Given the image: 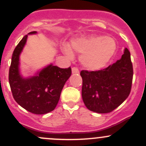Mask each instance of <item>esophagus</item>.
<instances>
[{"label":"esophagus","mask_w":146,"mask_h":146,"mask_svg":"<svg viewBox=\"0 0 146 146\" xmlns=\"http://www.w3.org/2000/svg\"><path fill=\"white\" fill-rule=\"evenodd\" d=\"M72 73L73 74H76V73H79V69L77 67H73L72 68Z\"/></svg>","instance_id":"obj_1"}]
</instances>
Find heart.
Returning <instances> with one entry per match:
<instances>
[{
    "instance_id": "1",
    "label": "heart",
    "mask_w": 146,
    "mask_h": 146,
    "mask_svg": "<svg viewBox=\"0 0 146 146\" xmlns=\"http://www.w3.org/2000/svg\"><path fill=\"white\" fill-rule=\"evenodd\" d=\"M117 48L115 41L104 36H90L75 38L69 46L63 45L62 51L72 57V51L82 53L80 61L87 69L95 71L103 68L113 56Z\"/></svg>"
}]
</instances>
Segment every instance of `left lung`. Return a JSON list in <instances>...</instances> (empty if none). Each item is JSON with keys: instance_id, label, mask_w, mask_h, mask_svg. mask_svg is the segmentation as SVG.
Wrapping results in <instances>:
<instances>
[{"instance_id": "obj_1", "label": "left lung", "mask_w": 146, "mask_h": 146, "mask_svg": "<svg viewBox=\"0 0 146 146\" xmlns=\"http://www.w3.org/2000/svg\"><path fill=\"white\" fill-rule=\"evenodd\" d=\"M82 96L88 110L98 113H110L126 100L130 93L133 68L127 48L121 58L104 69L82 70Z\"/></svg>"}]
</instances>
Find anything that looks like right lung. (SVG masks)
<instances>
[{"mask_svg":"<svg viewBox=\"0 0 146 146\" xmlns=\"http://www.w3.org/2000/svg\"><path fill=\"white\" fill-rule=\"evenodd\" d=\"M36 31L30 32L34 34ZM27 39L23 37L15 48L9 71V82L15 101L30 113L43 115L55 109L62 90L71 75V68L50 64L36 76L23 78L19 71V57Z\"/></svg>","mask_w":146,"mask_h":146,"instance_id":"add662e5","label":"right lung"}]
</instances>
